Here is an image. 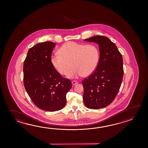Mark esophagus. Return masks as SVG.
<instances>
[{
    "mask_svg": "<svg viewBox=\"0 0 148 148\" xmlns=\"http://www.w3.org/2000/svg\"><path fill=\"white\" fill-rule=\"evenodd\" d=\"M77 84H78V82H77V81L73 80V82H72V84H73V86H75V85H76Z\"/></svg>",
    "mask_w": 148,
    "mask_h": 148,
    "instance_id": "34e87169",
    "label": "esophagus"
}]
</instances>
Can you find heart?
Masks as SVG:
<instances>
[{"label": "heart", "instance_id": "b5f03b06", "mask_svg": "<svg viewBox=\"0 0 148 148\" xmlns=\"http://www.w3.org/2000/svg\"><path fill=\"white\" fill-rule=\"evenodd\" d=\"M60 54L51 57V61L55 69L61 75L67 74L69 78L82 75H91L97 68L99 61V51L95 44L85 45L69 41L60 47Z\"/></svg>", "mask_w": 148, "mask_h": 148}]
</instances>
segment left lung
Instances as JSON below:
<instances>
[{"instance_id": "left-lung-1", "label": "left lung", "mask_w": 148, "mask_h": 148, "mask_svg": "<svg viewBox=\"0 0 148 148\" xmlns=\"http://www.w3.org/2000/svg\"><path fill=\"white\" fill-rule=\"evenodd\" d=\"M84 41L99 45L97 68L82 82L85 106L98 110L112 103L118 94L123 80V58L116 45L106 36L96 35Z\"/></svg>"}]
</instances>
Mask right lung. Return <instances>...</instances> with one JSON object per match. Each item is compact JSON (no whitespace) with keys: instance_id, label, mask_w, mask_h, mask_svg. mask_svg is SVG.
Masks as SVG:
<instances>
[{"instance_id":"1","label":"right lung","mask_w":148,"mask_h":148,"mask_svg":"<svg viewBox=\"0 0 148 148\" xmlns=\"http://www.w3.org/2000/svg\"><path fill=\"white\" fill-rule=\"evenodd\" d=\"M56 45L52 42L36 44L29 49L23 65L24 85L28 96L37 107L48 112L62 109L72 88L69 79L63 78L51 63Z\"/></svg>"}]
</instances>
